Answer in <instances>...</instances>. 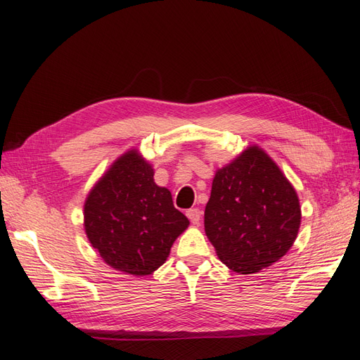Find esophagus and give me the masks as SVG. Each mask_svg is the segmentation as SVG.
Instances as JSON below:
<instances>
[{
    "label": "esophagus",
    "mask_w": 360,
    "mask_h": 360,
    "mask_svg": "<svg viewBox=\"0 0 360 360\" xmlns=\"http://www.w3.org/2000/svg\"><path fill=\"white\" fill-rule=\"evenodd\" d=\"M186 216L189 217V221L193 224V225H198L200 221H201V210L200 209H189L186 212Z\"/></svg>",
    "instance_id": "1"
}]
</instances>
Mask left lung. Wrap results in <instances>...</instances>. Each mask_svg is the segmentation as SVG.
I'll list each match as a JSON object with an SVG mask.
<instances>
[{"mask_svg": "<svg viewBox=\"0 0 360 360\" xmlns=\"http://www.w3.org/2000/svg\"><path fill=\"white\" fill-rule=\"evenodd\" d=\"M300 219L296 191L257 146L216 171L204 228L217 257L237 274H257L284 257Z\"/></svg>", "mask_w": 360, "mask_h": 360, "instance_id": "obj_1", "label": "left lung"}]
</instances>
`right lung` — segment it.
<instances>
[{
	"label": "right lung",
	"mask_w": 360,
	"mask_h": 360,
	"mask_svg": "<svg viewBox=\"0 0 360 360\" xmlns=\"http://www.w3.org/2000/svg\"><path fill=\"white\" fill-rule=\"evenodd\" d=\"M155 171L135 150L120 156L94 184L84 204V226L106 264L144 276L165 263L189 221L172 204L171 192L153 180Z\"/></svg>",
	"instance_id": "obj_1"
}]
</instances>
